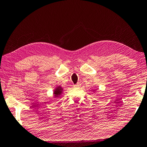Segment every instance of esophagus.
Instances as JSON below:
<instances>
[{
	"label": "esophagus",
	"mask_w": 147,
	"mask_h": 147,
	"mask_svg": "<svg viewBox=\"0 0 147 147\" xmlns=\"http://www.w3.org/2000/svg\"><path fill=\"white\" fill-rule=\"evenodd\" d=\"M80 86H81V84H80V83H77L76 85H74V87H80Z\"/></svg>",
	"instance_id": "1"
}]
</instances>
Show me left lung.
I'll list each match as a JSON object with an SVG mask.
<instances>
[{"mask_svg": "<svg viewBox=\"0 0 147 147\" xmlns=\"http://www.w3.org/2000/svg\"><path fill=\"white\" fill-rule=\"evenodd\" d=\"M93 91H95V90H93Z\"/></svg>", "mask_w": 147, "mask_h": 147, "instance_id": "left-lung-1", "label": "left lung"}]
</instances>
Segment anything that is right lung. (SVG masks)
Returning a JSON list of instances; mask_svg holds the SVG:
<instances>
[{"instance_id": "1", "label": "right lung", "mask_w": 147, "mask_h": 147, "mask_svg": "<svg viewBox=\"0 0 147 147\" xmlns=\"http://www.w3.org/2000/svg\"><path fill=\"white\" fill-rule=\"evenodd\" d=\"M63 92V88L61 87V86H58L55 88V89L54 90V92H53V94H54V96L55 97V98H58V97H59L62 93Z\"/></svg>"}]
</instances>
